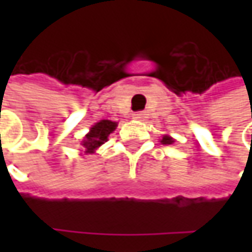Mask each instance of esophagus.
I'll return each mask as SVG.
<instances>
[{
	"mask_svg": "<svg viewBox=\"0 0 252 252\" xmlns=\"http://www.w3.org/2000/svg\"><path fill=\"white\" fill-rule=\"evenodd\" d=\"M133 118H134V119H137V121H144V119L147 118V113H146L144 111L134 112V113H133Z\"/></svg>",
	"mask_w": 252,
	"mask_h": 252,
	"instance_id": "obj_1",
	"label": "esophagus"
}]
</instances>
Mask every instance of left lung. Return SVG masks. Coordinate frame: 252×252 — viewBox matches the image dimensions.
Masks as SVG:
<instances>
[{"label": "left lung", "instance_id": "8db88e82", "mask_svg": "<svg viewBox=\"0 0 252 252\" xmlns=\"http://www.w3.org/2000/svg\"><path fill=\"white\" fill-rule=\"evenodd\" d=\"M172 137H169V136H164V137H162V140H161V143H162V144H171V143H172Z\"/></svg>", "mask_w": 252, "mask_h": 252}]
</instances>
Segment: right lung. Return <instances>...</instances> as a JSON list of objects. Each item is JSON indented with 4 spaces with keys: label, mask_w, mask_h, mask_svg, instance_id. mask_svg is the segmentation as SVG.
I'll use <instances>...</instances> for the list:
<instances>
[{
    "label": "right lung",
    "mask_w": 252,
    "mask_h": 252,
    "mask_svg": "<svg viewBox=\"0 0 252 252\" xmlns=\"http://www.w3.org/2000/svg\"><path fill=\"white\" fill-rule=\"evenodd\" d=\"M116 122L101 121L91 127L90 133L85 136L83 141V147L87 153H94L95 149L102 146L105 141H108V137L112 131L116 129Z\"/></svg>",
    "instance_id": "1"
}]
</instances>
